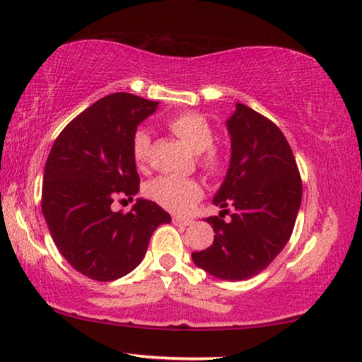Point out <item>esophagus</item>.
<instances>
[{
    "label": "esophagus",
    "instance_id": "obj_1",
    "mask_svg": "<svg viewBox=\"0 0 362 362\" xmlns=\"http://www.w3.org/2000/svg\"><path fill=\"white\" fill-rule=\"evenodd\" d=\"M172 223L175 227H188L192 223L190 219H182V217H172Z\"/></svg>",
    "mask_w": 362,
    "mask_h": 362
}]
</instances>
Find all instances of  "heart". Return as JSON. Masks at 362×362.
Instances as JSON below:
<instances>
[{
    "instance_id": "obj_1",
    "label": "heart",
    "mask_w": 362,
    "mask_h": 362,
    "mask_svg": "<svg viewBox=\"0 0 362 362\" xmlns=\"http://www.w3.org/2000/svg\"><path fill=\"white\" fill-rule=\"evenodd\" d=\"M169 129L188 150L198 154L199 164L206 170H219L222 156L216 148L211 146L214 134L203 116L194 112H182L169 120ZM132 154L140 168L146 164L148 154H150V134L145 129H136L132 136ZM146 194L163 208L183 214L190 211L198 199H202L203 187L193 179L159 177L150 182V185L146 187Z\"/></svg>"
}]
</instances>
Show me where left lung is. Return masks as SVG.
<instances>
[{"mask_svg":"<svg viewBox=\"0 0 362 362\" xmlns=\"http://www.w3.org/2000/svg\"><path fill=\"white\" fill-rule=\"evenodd\" d=\"M230 163L212 203L230 221L208 217L214 242L192 259L228 282L257 275L284 250L301 204V179L288 141L277 125L253 109L235 105L226 120Z\"/></svg>","mask_w":362,"mask_h":362,"instance_id":"obj_1","label":"left lung"}]
</instances>
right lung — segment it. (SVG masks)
Returning <instances> with one entry per match:
<instances>
[{"instance_id":"add662e5","label":"right lung","mask_w":362,"mask_h":362,"mask_svg":"<svg viewBox=\"0 0 362 362\" xmlns=\"http://www.w3.org/2000/svg\"><path fill=\"white\" fill-rule=\"evenodd\" d=\"M158 106L130 93L105 96L67 124L45 164L42 211L51 237L76 271L98 282L134 271L153 232L170 222L150 199L136 198L127 214L111 208L139 193L132 136Z\"/></svg>"}]
</instances>
